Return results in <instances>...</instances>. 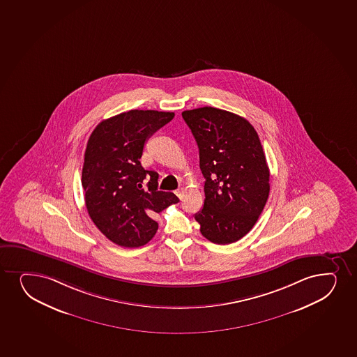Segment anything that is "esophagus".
<instances>
[{"mask_svg":"<svg viewBox=\"0 0 357 357\" xmlns=\"http://www.w3.org/2000/svg\"><path fill=\"white\" fill-rule=\"evenodd\" d=\"M175 194H176L177 197H178V199H180V200H182V199H183V194H185V189L178 188L177 189L176 192H175Z\"/></svg>","mask_w":357,"mask_h":357,"instance_id":"1","label":"esophagus"}]
</instances>
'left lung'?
Listing matches in <instances>:
<instances>
[{
	"mask_svg": "<svg viewBox=\"0 0 357 357\" xmlns=\"http://www.w3.org/2000/svg\"><path fill=\"white\" fill-rule=\"evenodd\" d=\"M197 140L205 202L195 214L209 242L231 244L259 220L269 197V168L259 135L231 112L201 107L182 112Z\"/></svg>",
	"mask_w": 357,
	"mask_h": 357,
	"instance_id": "left-lung-1",
	"label": "left lung"
}]
</instances>
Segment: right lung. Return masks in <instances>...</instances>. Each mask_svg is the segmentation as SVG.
Here are the masks:
<instances>
[{
	"label": "right lung",
	"mask_w": 357,
	"mask_h": 357,
	"mask_svg": "<svg viewBox=\"0 0 357 357\" xmlns=\"http://www.w3.org/2000/svg\"><path fill=\"white\" fill-rule=\"evenodd\" d=\"M174 116L172 112L133 109L103 120L89 137L82 169L86 211L118 245L146 244L158 229L153 217L178 202L175 194L157 189L158 174L145 170L139 160L146 140Z\"/></svg>",
	"instance_id": "1"
}]
</instances>
